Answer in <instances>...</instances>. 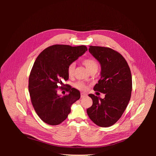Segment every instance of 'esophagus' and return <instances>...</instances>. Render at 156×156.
Here are the masks:
<instances>
[{
  "mask_svg": "<svg viewBox=\"0 0 156 156\" xmlns=\"http://www.w3.org/2000/svg\"><path fill=\"white\" fill-rule=\"evenodd\" d=\"M87 94L85 93H81V98H84V97H87Z\"/></svg>",
  "mask_w": 156,
  "mask_h": 156,
  "instance_id": "34e87169",
  "label": "esophagus"
}]
</instances>
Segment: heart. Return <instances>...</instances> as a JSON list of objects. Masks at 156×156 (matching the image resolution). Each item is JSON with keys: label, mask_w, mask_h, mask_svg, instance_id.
<instances>
[{"label": "heart", "mask_w": 156, "mask_h": 156, "mask_svg": "<svg viewBox=\"0 0 156 156\" xmlns=\"http://www.w3.org/2000/svg\"><path fill=\"white\" fill-rule=\"evenodd\" d=\"M83 63L87 67V68L88 69L90 72H94V71H98V67H99L98 62H97V60H96L94 58H84L83 60ZM75 68V64L74 62L71 63L70 64L68 65V66L67 68V72L69 76H72L73 75ZM75 87L79 90H86L87 88V86L86 85L85 83H84L82 81H79L77 83H75Z\"/></svg>", "instance_id": "heart-1"}]
</instances>
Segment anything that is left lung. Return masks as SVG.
Masks as SVG:
<instances>
[{"label":"left lung","instance_id":"left-lung-1","mask_svg":"<svg viewBox=\"0 0 156 156\" xmlns=\"http://www.w3.org/2000/svg\"><path fill=\"white\" fill-rule=\"evenodd\" d=\"M90 54L101 64V78L94 87V90L105 94L102 99L89 94L92 105L87 114L98 126L109 127L119 120L128 105L132 90L130 68L119 52L109 48L90 46Z\"/></svg>","mask_w":156,"mask_h":156}]
</instances>
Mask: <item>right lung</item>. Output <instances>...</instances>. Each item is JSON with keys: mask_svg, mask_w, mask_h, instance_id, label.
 I'll return each instance as SVG.
<instances>
[{"mask_svg": "<svg viewBox=\"0 0 156 156\" xmlns=\"http://www.w3.org/2000/svg\"><path fill=\"white\" fill-rule=\"evenodd\" d=\"M87 51L85 45L72 47L53 45L45 49L36 59L29 79V91L33 107L45 123L58 125L67 119L71 106L81 97L78 90L68 84V65ZM67 86L66 88L63 87ZM66 89V95L60 97L58 88Z\"/></svg>", "mask_w": 156, "mask_h": 156, "instance_id": "1", "label": "right lung"}]
</instances>
